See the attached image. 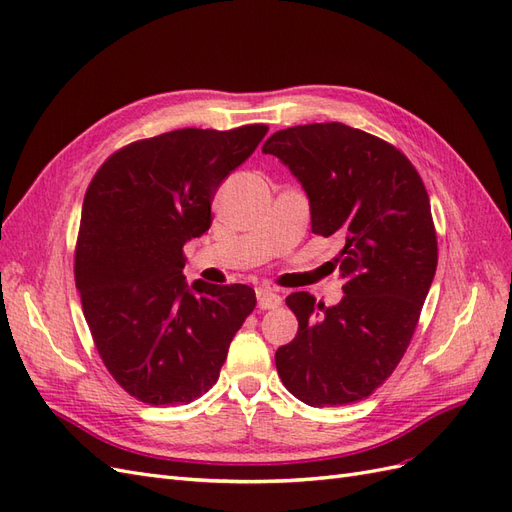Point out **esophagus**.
I'll return each instance as SVG.
<instances>
[{
    "label": "esophagus",
    "instance_id": "esophagus-1",
    "mask_svg": "<svg viewBox=\"0 0 512 512\" xmlns=\"http://www.w3.org/2000/svg\"><path fill=\"white\" fill-rule=\"evenodd\" d=\"M256 297H258V307L260 309H275V307L282 305V297L277 292H273L271 288H260L256 292Z\"/></svg>",
    "mask_w": 512,
    "mask_h": 512
}]
</instances>
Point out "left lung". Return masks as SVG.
Listing matches in <instances>:
<instances>
[{
  "label": "left lung",
  "instance_id": "obj_1",
  "mask_svg": "<svg viewBox=\"0 0 512 512\" xmlns=\"http://www.w3.org/2000/svg\"><path fill=\"white\" fill-rule=\"evenodd\" d=\"M262 151L301 183L314 235L344 239L333 262L342 301L286 297L299 331L277 348V374L312 408L365 399L404 356L436 275L425 185L399 149L339 121L280 130Z\"/></svg>",
  "mask_w": 512,
  "mask_h": 512
}]
</instances>
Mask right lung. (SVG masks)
<instances>
[{
	"mask_svg": "<svg viewBox=\"0 0 512 512\" xmlns=\"http://www.w3.org/2000/svg\"><path fill=\"white\" fill-rule=\"evenodd\" d=\"M267 130L254 123L145 138L113 153L89 183L76 288L106 369L143 404L205 395L252 314L250 286L185 282L183 245L209 230L215 192Z\"/></svg>",
	"mask_w": 512,
	"mask_h": 512,
	"instance_id": "obj_1",
	"label": "right lung"
}]
</instances>
